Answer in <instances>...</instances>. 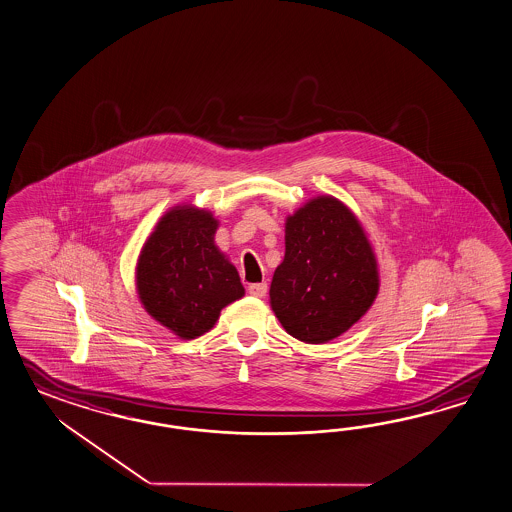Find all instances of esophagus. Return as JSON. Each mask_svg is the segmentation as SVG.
Here are the masks:
<instances>
[{
	"label": "esophagus",
	"instance_id": "34e87169",
	"mask_svg": "<svg viewBox=\"0 0 512 512\" xmlns=\"http://www.w3.org/2000/svg\"><path fill=\"white\" fill-rule=\"evenodd\" d=\"M248 292L253 298H264L266 292H268V285L266 283H255V285H250Z\"/></svg>",
	"mask_w": 512,
	"mask_h": 512
}]
</instances>
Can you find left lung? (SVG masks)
Masks as SVG:
<instances>
[{
	"label": "left lung",
	"mask_w": 512,
	"mask_h": 512,
	"mask_svg": "<svg viewBox=\"0 0 512 512\" xmlns=\"http://www.w3.org/2000/svg\"><path fill=\"white\" fill-rule=\"evenodd\" d=\"M379 292L374 250L357 216L333 196L290 214L285 259L275 268L270 305L288 335L324 344L346 333Z\"/></svg>",
	"instance_id": "obj_1"
}]
</instances>
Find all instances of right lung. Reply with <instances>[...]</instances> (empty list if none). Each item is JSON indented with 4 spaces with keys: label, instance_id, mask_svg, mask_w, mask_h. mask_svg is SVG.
Listing matches in <instances>:
<instances>
[{
    "label": "right lung",
    "instance_id": "add662e5",
    "mask_svg": "<svg viewBox=\"0 0 512 512\" xmlns=\"http://www.w3.org/2000/svg\"><path fill=\"white\" fill-rule=\"evenodd\" d=\"M216 229L212 212L174 207L155 225L138 257L144 309L185 340L207 333L225 305L244 296L237 268L214 244Z\"/></svg>",
    "mask_w": 512,
    "mask_h": 512
}]
</instances>
